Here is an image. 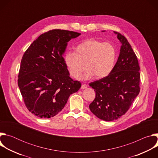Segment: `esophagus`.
Segmentation results:
<instances>
[{
	"label": "esophagus",
	"mask_w": 158,
	"mask_h": 158,
	"mask_svg": "<svg viewBox=\"0 0 158 158\" xmlns=\"http://www.w3.org/2000/svg\"><path fill=\"white\" fill-rule=\"evenodd\" d=\"M87 87V85H86V84H82V85H81V89H86Z\"/></svg>",
	"instance_id": "34e87169"
}]
</instances>
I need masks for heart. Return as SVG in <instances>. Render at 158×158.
<instances>
[{
	"instance_id": "1",
	"label": "heart",
	"mask_w": 158,
	"mask_h": 158,
	"mask_svg": "<svg viewBox=\"0 0 158 158\" xmlns=\"http://www.w3.org/2000/svg\"><path fill=\"white\" fill-rule=\"evenodd\" d=\"M75 52H67L64 61L70 75L78 79L87 69L82 78L89 79L94 76L101 79L109 75L113 70L117 57L116 50L110 42H104L93 38L79 44ZM86 66H85V65Z\"/></svg>"
}]
</instances>
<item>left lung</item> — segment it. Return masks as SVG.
<instances>
[{"instance_id":"1","label":"left lung","mask_w":158,"mask_h":158,"mask_svg":"<svg viewBox=\"0 0 158 158\" xmlns=\"http://www.w3.org/2000/svg\"><path fill=\"white\" fill-rule=\"evenodd\" d=\"M114 32L122 44L114 69L107 76L89 84L96 92L89 109L96 117L106 121L118 119L125 114L140 91L137 56L127 39Z\"/></svg>"}]
</instances>
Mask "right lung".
Here are the masks:
<instances>
[{"label":"right lung","instance_id":"add662e5","mask_svg":"<svg viewBox=\"0 0 158 158\" xmlns=\"http://www.w3.org/2000/svg\"><path fill=\"white\" fill-rule=\"evenodd\" d=\"M81 33L53 29L41 34L22 56L18 85L27 109L41 118L57 115L81 87L74 81L63 54L67 42Z\"/></svg>","mask_w":158,"mask_h":158}]
</instances>
